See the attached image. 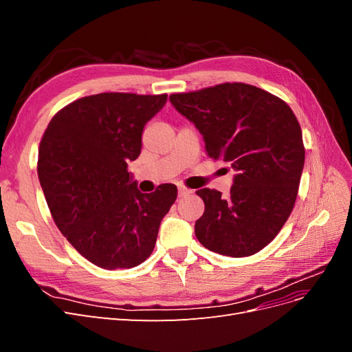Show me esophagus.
<instances>
[{"instance_id": "esophagus-1", "label": "esophagus", "mask_w": 352, "mask_h": 352, "mask_svg": "<svg viewBox=\"0 0 352 352\" xmlns=\"http://www.w3.org/2000/svg\"><path fill=\"white\" fill-rule=\"evenodd\" d=\"M177 192H179V197L182 198V197H186V195H189V194H192V190L188 189V188H185V186H179Z\"/></svg>"}]
</instances>
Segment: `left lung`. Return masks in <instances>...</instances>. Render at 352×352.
I'll list each match as a JSON object with an SVG mask.
<instances>
[{"mask_svg": "<svg viewBox=\"0 0 352 352\" xmlns=\"http://www.w3.org/2000/svg\"><path fill=\"white\" fill-rule=\"evenodd\" d=\"M170 102L197 126L207 155L236 170L228 197L197 190L206 204L195 221L198 241L235 258L261 251L283 228L298 195L305 148L294 111L276 95L241 82L172 94Z\"/></svg>", "mask_w": 352, "mask_h": 352, "instance_id": "8db88e82", "label": "left lung"}]
</instances>
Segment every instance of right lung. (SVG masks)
Instances as JSON below:
<instances>
[{"label": "right lung", "instance_id": "obj_1", "mask_svg": "<svg viewBox=\"0 0 352 352\" xmlns=\"http://www.w3.org/2000/svg\"><path fill=\"white\" fill-rule=\"evenodd\" d=\"M167 94L102 92L70 102L45 129L38 177L57 228L101 269H132L150 257L158 228L177 197L173 184L141 194L127 163Z\"/></svg>", "mask_w": 352, "mask_h": 352}]
</instances>
